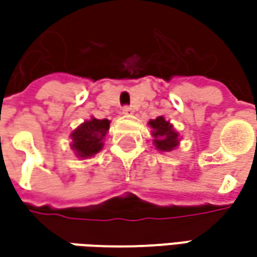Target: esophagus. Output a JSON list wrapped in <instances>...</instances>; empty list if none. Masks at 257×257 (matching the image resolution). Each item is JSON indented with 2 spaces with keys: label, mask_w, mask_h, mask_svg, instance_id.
<instances>
[{
  "label": "esophagus",
  "mask_w": 257,
  "mask_h": 257,
  "mask_svg": "<svg viewBox=\"0 0 257 257\" xmlns=\"http://www.w3.org/2000/svg\"><path fill=\"white\" fill-rule=\"evenodd\" d=\"M123 114L132 115V114H134V108L133 107H123Z\"/></svg>",
  "instance_id": "1"
}]
</instances>
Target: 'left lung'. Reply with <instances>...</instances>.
I'll return each mask as SVG.
<instances>
[{"instance_id": "left-lung-1", "label": "left lung", "mask_w": 257, "mask_h": 257, "mask_svg": "<svg viewBox=\"0 0 257 257\" xmlns=\"http://www.w3.org/2000/svg\"><path fill=\"white\" fill-rule=\"evenodd\" d=\"M149 125L152 128L154 147L160 152H172L180 144V136L174 130L173 124L167 121L163 115L150 120Z\"/></svg>"}]
</instances>
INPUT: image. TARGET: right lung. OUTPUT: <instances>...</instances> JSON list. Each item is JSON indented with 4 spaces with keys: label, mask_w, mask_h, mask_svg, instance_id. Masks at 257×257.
Returning a JSON list of instances; mask_svg holds the SVG:
<instances>
[{
    "label": "right lung",
    "mask_w": 257,
    "mask_h": 257,
    "mask_svg": "<svg viewBox=\"0 0 257 257\" xmlns=\"http://www.w3.org/2000/svg\"><path fill=\"white\" fill-rule=\"evenodd\" d=\"M110 128V120L104 118L98 120L91 117L90 120H85L75 130L71 132V143L70 147L74 154L80 159H90L103 149V140Z\"/></svg>",
    "instance_id": "right-lung-1"
}]
</instances>
